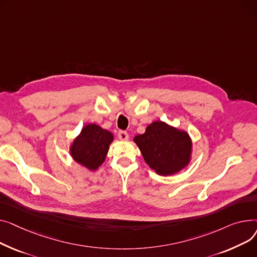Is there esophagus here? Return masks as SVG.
<instances>
[{
  "label": "esophagus",
  "instance_id": "esophagus-1",
  "mask_svg": "<svg viewBox=\"0 0 257 257\" xmlns=\"http://www.w3.org/2000/svg\"><path fill=\"white\" fill-rule=\"evenodd\" d=\"M117 136H118L119 140H121V141H125V140L128 139V134L126 132H124V131H119Z\"/></svg>",
  "mask_w": 257,
  "mask_h": 257
}]
</instances>
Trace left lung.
Returning a JSON list of instances; mask_svg holds the SVG:
<instances>
[{
	"mask_svg": "<svg viewBox=\"0 0 257 257\" xmlns=\"http://www.w3.org/2000/svg\"><path fill=\"white\" fill-rule=\"evenodd\" d=\"M134 141L141 150L145 162L160 175H171L189 164L192 143L186 132L167 123L155 121Z\"/></svg>",
	"mask_w": 257,
	"mask_h": 257,
	"instance_id": "left-lung-1",
	"label": "left lung"
}]
</instances>
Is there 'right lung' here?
Returning a JSON list of instances; mask_svg holds the SVG:
<instances>
[{
  "mask_svg": "<svg viewBox=\"0 0 257 257\" xmlns=\"http://www.w3.org/2000/svg\"><path fill=\"white\" fill-rule=\"evenodd\" d=\"M113 135L96 124L86 125L70 148L73 160L89 170H96L108 154Z\"/></svg>",
  "mask_w": 257,
  "mask_h": 257,
  "instance_id": "obj_1",
  "label": "right lung"
}]
</instances>
